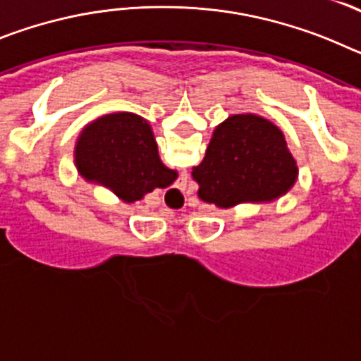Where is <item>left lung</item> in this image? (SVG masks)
I'll list each match as a JSON object with an SVG mask.
<instances>
[{
  "label": "left lung",
  "instance_id": "1",
  "mask_svg": "<svg viewBox=\"0 0 361 361\" xmlns=\"http://www.w3.org/2000/svg\"><path fill=\"white\" fill-rule=\"evenodd\" d=\"M191 177L200 200L229 209L267 204L288 195L298 166L282 130L257 114H233L213 130L202 162Z\"/></svg>",
  "mask_w": 361,
  "mask_h": 361
}]
</instances>
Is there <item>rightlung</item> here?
I'll return each instance as SVG.
<instances>
[{
	"label": "right lung",
	"mask_w": 361,
	"mask_h": 361,
	"mask_svg": "<svg viewBox=\"0 0 361 361\" xmlns=\"http://www.w3.org/2000/svg\"><path fill=\"white\" fill-rule=\"evenodd\" d=\"M73 162L85 180L108 188L126 204L177 178V171L162 164L148 121L132 111H114L86 124L73 146Z\"/></svg>",
	"instance_id": "add662e5"
}]
</instances>
